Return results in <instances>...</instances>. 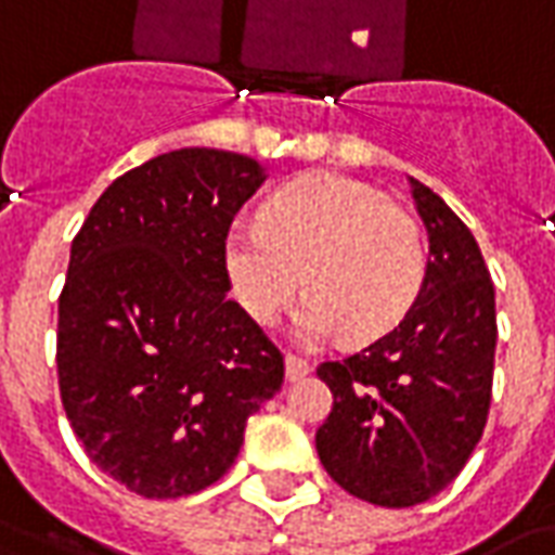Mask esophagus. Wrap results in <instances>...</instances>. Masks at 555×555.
Listing matches in <instances>:
<instances>
[{
    "label": "esophagus",
    "instance_id": "obj_1",
    "mask_svg": "<svg viewBox=\"0 0 555 555\" xmlns=\"http://www.w3.org/2000/svg\"><path fill=\"white\" fill-rule=\"evenodd\" d=\"M309 372H312L309 360H302V357H294V353H288V357H285V377H288L291 384H294V380H302V377H306Z\"/></svg>",
    "mask_w": 555,
    "mask_h": 555
}]
</instances>
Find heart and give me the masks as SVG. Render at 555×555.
Here are the masks:
<instances>
[{
  "label": "heart",
  "mask_w": 555,
  "mask_h": 555,
  "mask_svg": "<svg viewBox=\"0 0 555 555\" xmlns=\"http://www.w3.org/2000/svg\"><path fill=\"white\" fill-rule=\"evenodd\" d=\"M225 273L255 324H276L302 282L312 297L297 321L306 341L336 336L362 345L396 330L425 282L416 219L372 183L306 175L282 186L264 222H234Z\"/></svg>",
  "instance_id": "1"
}]
</instances>
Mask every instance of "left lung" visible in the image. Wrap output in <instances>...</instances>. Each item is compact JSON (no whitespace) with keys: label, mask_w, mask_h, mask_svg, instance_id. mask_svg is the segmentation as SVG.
<instances>
[{"label":"left lung","mask_w":555,"mask_h":555,"mask_svg":"<svg viewBox=\"0 0 555 555\" xmlns=\"http://www.w3.org/2000/svg\"><path fill=\"white\" fill-rule=\"evenodd\" d=\"M428 229V267L413 309L386 336L318 377L333 410L314 434L318 457L341 488L386 508L437 496L464 469L488 425L496 300L473 231L410 178Z\"/></svg>","instance_id":"obj_1"}]
</instances>
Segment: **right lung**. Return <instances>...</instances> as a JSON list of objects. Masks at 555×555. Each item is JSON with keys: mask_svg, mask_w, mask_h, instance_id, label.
Masks as SVG:
<instances>
[{"mask_svg": "<svg viewBox=\"0 0 555 555\" xmlns=\"http://www.w3.org/2000/svg\"><path fill=\"white\" fill-rule=\"evenodd\" d=\"M253 157L181 147L115 178L70 243L59 392L106 476L178 500L225 476L285 360L229 300L225 234L264 183Z\"/></svg>", "mask_w": 555, "mask_h": 555, "instance_id": "right-lung-1", "label": "right lung"}]
</instances>
